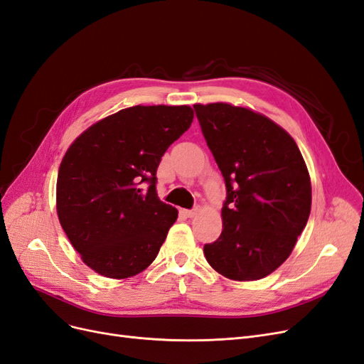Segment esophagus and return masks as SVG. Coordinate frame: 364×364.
<instances>
[{
    "instance_id": "esophagus-1",
    "label": "esophagus",
    "mask_w": 364,
    "mask_h": 364,
    "mask_svg": "<svg viewBox=\"0 0 364 364\" xmlns=\"http://www.w3.org/2000/svg\"><path fill=\"white\" fill-rule=\"evenodd\" d=\"M182 214H183L185 217L193 218V217L197 214V208H194V209H182Z\"/></svg>"
}]
</instances>
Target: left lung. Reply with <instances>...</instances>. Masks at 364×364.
Here are the masks:
<instances>
[{
    "label": "left lung",
    "instance_id": "left-lung-1",
    "mask_svg": "<svg viewBox=\"0 0 364 364\" xmlns=\"http://www.w3.org/2000/svg\"><path fill=\"white\" fill-rule=\"evenodd\" d=\"M223 174V230L203 246L214 270L257 281L290 257L311 211V182L294 139L272 119L228 103L194 105Z\"/></svg>",
    "mask_w": 364,
    "mask_h": 364
}]
</instances>
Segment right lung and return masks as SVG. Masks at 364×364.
<instances>
[{"label":"right lung","mask_w":364,"mask_h":364,"mask_svg":"<svg viewBox=\"0 0 364 364\" xmlns=\"http://www.w3.org/2000/svg\"><path fill=\"white\" fill-rule=\"evenodd\" d=\"M190 106H134L86 129L58 174L59 222L87 267L124 279L156 258L178 209L159 200L156 170L190 129Z\"/></svg>","instance_id":"1"}]
</instances>
